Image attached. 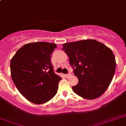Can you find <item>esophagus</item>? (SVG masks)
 Listing matches in <instances>:
<instances>
[{"label":"esophagus","mask_w":126,"mask_h":126,"mask_svg":"<svg viewBox=\"0 0 126 126\" xmlns=\"http://www.w3.org/2000/svg\"><path fill=\"white\" fill-rule=\"evenodd\" d=\"M72 76V74H70V73H69V74H64V76H65V78H70V76Z\"/></svg>","instance_id":"1"}]
</instances>
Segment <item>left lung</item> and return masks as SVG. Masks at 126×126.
<instances>
[{
	"label": "left lung",
	"instance_id": "left-lung-1",
	"mask_svg": "<svg viewBox=\"0 0 126 126\" xmlns=\"http://www.w3.org/2000/svg\"><path fill=\"white\" fill-rule=\"evenodd\" d=\"M62 50L69 57L74 74L78 78L72 90L86 99H95L105 92L115 74L113 53L104 44L95 40L66 43Z\"/></svg>",
	"mask_w": 126,
	"mask_h": 126
}]
</instances>
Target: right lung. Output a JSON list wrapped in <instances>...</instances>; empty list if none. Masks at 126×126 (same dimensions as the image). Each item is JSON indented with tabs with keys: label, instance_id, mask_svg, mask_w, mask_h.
<instances>
[{
	"label": "right lung",
	"instance_id": "1",
	"mask_svg": "<svg viewBox=\"0 0 126 126\" xmlns=\"http://www.w3.org/2000/svg\"><path fill=\"white\" fill-rule=\"evenodd\" d=\"M55 43H27L17 50L10 63L12 80L18 90L34 104L48 102L57 94L61 77L54 72L51 54Z\"/></svg>",
	"mask_w": 126,
	"mask_h": 126
}]
</instances>
